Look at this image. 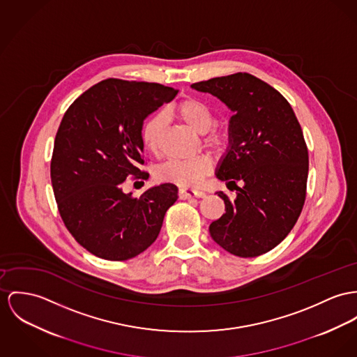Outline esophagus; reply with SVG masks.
<instances>
[{"label": "esophagus", "mask_w": 357, "mask_h": 357, "mask_svg": "<svg viewBox=\"0 0 357 357\" xmlns=\"http://www.w3.org/2000/svg\"><path fill=\"white\" fill-rule=\"evenodd\" d=\"M204 198L205 197V192H195L192 189H181L179 190V198L181 199H189V198Z\"/></svg>", "instance_id": "34e87169"}]
</instances>
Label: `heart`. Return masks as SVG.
Returning a JSON list of instances; mask_svg holds the SVG:
<instances>
[{
    "label": "heart",
    "instance_id": "heart-1",
    "mask_svg": "<svg viewBox=\"0 0 357 357\" xmlns=\"http://www.w3.org/2000/svg\"><path fill=\"white\" fill-rule=\"evenodd\" d=\"M174 111L197 133H206L215 122V116L209 107L194 98L179 102ZM165 128V115L163 112H156L144 125L142 141L152 153H158L160 151ZM229 141L231 137L228 130L216 128L209 133V136L205 139V144L216 152H224L229 146ZM212 169L213 162L208 155H199L197 158L185 160L172 159L165 162L158 169V179L188 189L198 186L204 181V178L212 172Z\"/></svg>",
    "mask_w": 357,
    "mask_h": 357
}]
</instances>
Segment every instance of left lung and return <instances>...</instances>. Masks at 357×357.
I'll use <instances>...</instances> for the list:
<instances>
[{
	"label": "left lung",
	"instance_id": "left-lung-1",
	"mask_svg": "<svg viewBox=\"0 0 357 357\" xmlns=\"http://www.w3.org/2000/svg\"><path fill=\"white\" fill-rule=\"evenodd\" d=\"M192 88L234 111L229 146L216 176L236 190V198L216 192L225 213L209 225L211 236L236 257L262 255L287 238L302 213L308 151L301 123L277 89L250 73L194 82Z\"/></svg>",
	"mask_w": 357,
	"mask_h": 357
}]
</instances>
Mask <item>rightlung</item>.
<instances>
[{
  "instance_id": "add662e5",
  "label": "right lung",
  "mask_w": 357,
  "mask_h": 357,
  "mask_svg": "<svg viewBox=\"0 0 357 357\" xmlns=\"http://www.w3.org/2000/svg\"><path fill=\"white\" fill-rule=\"evenodd\" d=\"M176 93L158 82L107 79L65 112L55 136L52 185L68 231L91 254L126 261L156 241L178 188L162 183L135 198L123 183L130 175L148 179L138 168L142 123Z\"/></svg>"
}]
</instances>
